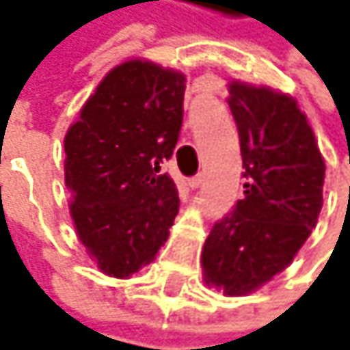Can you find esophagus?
<instances>
[{"label":"esophagus","mask_w":350,"mask_h":350,"mask_svg":"<svg viewBox=\"0 0 350 350\" xmlns=\"http://www.w3.org/2000/svg\"><path fill=\"white\" fill-rule=\"evenodd\" d=\"M201 183H204V174H197V176L189 178V187H191V189H197Z\"/></svg>","instance_id":"34e87169"}]
</instances>
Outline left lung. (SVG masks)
I'll return each instance as SVG.
<instances>
[{"label":"left lung","mask_w":350,"mask_h":350,"mask_svg":"<svg viewBox=\"0 0 350 350\" xmlns=\"http://www.w3.org/2000/svg\"><path fill=\"white\" fill-rule=\"evenodd\" d=\"M226 103L239 132L245 191L210 231L201 267L208 286L245 296L284 271L313 233L325 161L290 94L233 79Z\"/></svg>","instance_id":"obj_1"}]
</instances>
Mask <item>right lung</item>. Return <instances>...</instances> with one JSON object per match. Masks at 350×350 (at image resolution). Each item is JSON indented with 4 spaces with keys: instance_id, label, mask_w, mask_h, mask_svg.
Wrapping results in <instances>:
<instances>
[{
    "instance_id": "add662e5",
    "label": "right lung",
    "mask_w": 350,
    "mask_h": 350,
    "mask_svg": "<svg viewBox=\"0 0 350 350\" xmlns=\"http://www.w3.org/2000/svg\"><path fill=\"white\" fill-rule=\"evenodd\" d=\"M185 81L151 60H126L66 130L69 212L79 243L109 277L138 273L170 237L180 201L161 165L178 142Z\"/></svg>"
}]
</instances>
